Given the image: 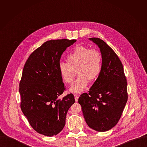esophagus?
<instances>
[{
	"label": "esophagus",
	"instance_id": "1",
	"mask_svg": "<svg viewBox=\"0 0 147 147\" xmlns=\"http://www.w3.org/2000/svg\"><path fill=\"white\" fill-rule=\"evenodd\" d=\"M74 96H75V100L76 102H78V98H79V97H78V95H77L76 94H74Z\"/></svg>",
	"mask_w": 147,
	"mask_h": 147
}]
</instances>
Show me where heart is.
<instances>
[{"label":"heart","mask_w":147,"mask_h":147,"mask_svg":"<svg viewBox=\"0 0 147 147\" xmlns=\"http://www.w3.org/2000/svg\"><path fill=\"white\" fill-rule=\"evenodd\" d=\"M67 63H61L58 69L61 77L66 84H71L75 72L79 76L69 88L73 93L83 91L89 81L96 80L102 71V58L97 50L84 46H77L66 57Z\"/></svg>","instance_id":"b5f03b06"}]
</instances>
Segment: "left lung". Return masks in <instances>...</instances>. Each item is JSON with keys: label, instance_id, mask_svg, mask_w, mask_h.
<instances>
[{"label": "left lung", "instance_id": "8db88e82", "mask_svg": "<svg viewBox=\"0 0 147 147\" xmlns=\"http://www.w3.org/2000/svg\"><path fill=\"white\" fill-rule=\"evenodd\" d=\"M100 49L102 66L100 75L79 98L88 126L98 132L107 131L119 121L127 101V83L123 65L114 50L98 38H89Z\"/></svg>", "mask_w": 147, "mask_h": 147}]
</instances>
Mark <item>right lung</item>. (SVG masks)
<instances>
[{"mask_svg": "<svg viewBox=\"0 0 147 147\" xmlns=\"http://www.w3.org/2000/svg\"><path fill=\"white\" fill-rule=\"evenodd\" d=\"M76 40L45 42L29 56L24 65L19 84L21 110L38 133L47 136L59 134L65 124L73 94L59 98L65 90L59 72L61 55Z\"/></svg>", "mask_w": 147, "mask_h": 147, "instance_id": "right-lung-1", "label": "right lung"}]
</instances>
